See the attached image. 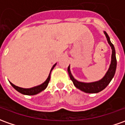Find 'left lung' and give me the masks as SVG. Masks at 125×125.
<instances>
[{
	"mask_svg": "<svg viewBox=\"0 0 125 125\" xmlns=\"http://www.w3.org/2000/svg\"><path fill=\"white\" fill-rule=\"evenodd\" d=\"M104 33L106 36L108 43L110 44V45L111 46V48L112 50V61H111L110 68H109L108 71H107V73L105 75V76L101 80L97 81V82H90V83H84V82H78L71 75V71H70V66L68 67V73H69V75L70 79L73 83L74 86L77 88L80 89V90L83 91L84 93H97L104 90V88H105L107 87V85L110 84V82L112 80V78L114 76L115 72H116L117 62L115 48H114V45L110 41V37L107 34V32H104Z\"/></svg>",
	"mask_w": 125,
	"mask_h": 125,
	"instance_id": "obj_1",
	"label": "left lung"
}]
</instances>
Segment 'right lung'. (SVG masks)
Wrapping results in <instances>:
<instances>
[{"mask_svg": "<svg viewBox=\"0 0 125 125\" xmlns=\"http://www.w3.org/2000/svg\"><path fill=\"white\" fill-rule=\"evenodd\" d=\"M55 64L53 65V67H52L51 71H50V73L49 74V76L47 78V80L45 81L44 82L43 84H41V85H39L37 86H35L33 88H23L18 87L17 86H15L14 84H13L11 82H10V84H11V86L15 88V90L18 91L19 93L23 94H26V95H35V94H37L39 93L40 92L43 91V90H45L47 86H48V83L50 82V73H51V71L53 70V69L54 68V67L56 66Z\"/></svg>", "mask_w": 125, "mask_h": 125, "instance_id": "add662e5", "label": "right lung"}]
</instances>
